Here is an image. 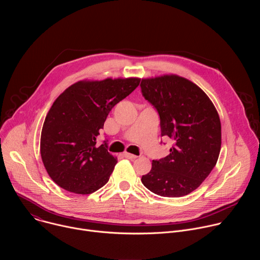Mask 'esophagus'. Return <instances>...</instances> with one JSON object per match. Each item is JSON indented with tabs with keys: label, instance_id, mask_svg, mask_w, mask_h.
<instances>
[{
	"label": "esophagus",
	"instance_id": "1",
	"mask_svg": "<svg viewBox=\"0 0 260 260\" xmlns=\"http://www.w3.org/2000/svg\"><path fill=\"white\" fill-rule=\"evenodd\" d=\"M123 155H124V157H126V158H128V159H135V158H137V157H138L137 155L132 154V153H128V152H124V153H123Z\"/></svg>",
	"mask_w": 260,
	"mask_h": 260
}]
</instances>
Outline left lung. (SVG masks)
<instances>
[{"label":"left lung","mask_w":260,"mask_h":260,"mask_svg":"<svg viewBox=\"0 0 260 260\" xmlns=\"http://www.w3.org/2000/svg\"><path fill=\"white\" fill-rule=\"evenodd\" d=\"M141 89L159 114L161 137L174 141L170 154L153 160L151 171L141 181L161 197L187 196L218 160L221 123L217 110L197 84L173 74L142 79Z\"/></svg>","instance_id":"left-lung-1"}]
</instances>
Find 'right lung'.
Returning <instances> with one entry per match:
<instances>
[{
    "mask_svg": "<svg viewBox=\"0 0 260 260\" xmlns=\"http://www.w3.org/2000/svg\"><path fill=\"white\" fill-rule=\"evenodd\" d=\"M141 79L82 80L69 86L46 115L40 142L49 177L67 191L90 194L109 181L117 158L96 137L112 108L131 94Z\"/></svg>",
    "mask_w": 260,
    "mask_h": 260,
    "instance_id": "right-lung-1",
    "label": "right lung"
}]
</instances>
